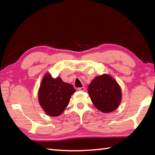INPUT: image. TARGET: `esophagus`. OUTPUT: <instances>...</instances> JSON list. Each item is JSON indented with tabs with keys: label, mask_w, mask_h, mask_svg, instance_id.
Here are the masks:
<instances>
[{
	"label": "esophagus",
	"mask_w": 155,
	"mask_h": 155,
	"mask_svg": "<svg viewBox=\"0 0 155 155\" xmlns=\"http://www.w3.org/2000/svg\"><path fill=\"white\" fill-rule=\"evenodd\" d=\"M78 90L79 91H85V87H81V88H78Z\"/></svg>",
	"instance_id": "esophagus-1"
}]
</instances>
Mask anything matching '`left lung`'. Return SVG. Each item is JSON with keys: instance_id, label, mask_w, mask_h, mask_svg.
Here are the masks:
<instances>
[{"instance_id": "obj_1", "label": "left lung", "mask_w": 155, "mask_h": 155, "mask_svg": "<svg viewBox=\"0 0 155 155\" xmlns=\"http://www.w3.org/2000/svg\"><path fill=\"white\" fill-rule=\"evenodd\" d=\"M88 92L94 107L103 113L116 110L122 100L119 84L107 74L95 77L88 85Z\"/></svg>"}]
</instances>
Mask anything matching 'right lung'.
I'll return each instance as SVG.
<instances>
[{
    "mask_svg": "<svg viewBox=\"0 0 155 155\" xmlns=\"http://www.w3.org/2000/svg\"><path fill=\"white\" fill-rule=\"evenodd\" d=\"M75 91L72 84L64 83L60 77L54 78L50 74H45L38 89L39 104L49 116H59L67 107Z\"/></svg>",
    "mask_w": 155,
    "mask_h": 155,
    "instance_id": "add662e5",
    "label": "right lung"
}]
</instances>
